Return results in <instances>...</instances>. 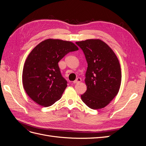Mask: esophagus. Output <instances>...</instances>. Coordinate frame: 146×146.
Listing matches in <instances>:
<instances>
[{
    "mask_svg": "<svg viewBox=\"0 0 146 146\" xmlns=\"http://www.w3.org/2000/svg\"><path fill=\"white\" fill-rule=\"evenodd\" d=\"M82 81V79H81V78H79V77H78L76 80L75 81H74V83H80V82Z\"/></svg>",
    "mask_w": 146,
    "mask_h": 146,
    "instance_id": "34e87169",
    "label": "esophagus"
}]
</instances>
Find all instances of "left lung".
<instances>
[{
    "mask_svg": "<svg viewBox=\"0 0 146 146\" xmlns=\"http://www.w3.org/2000/svg\"><path fill=\"white\" fill-rule=\"evenodd\" d=\"M88 63L85 74L86 92L81 95L88 107L98 110L106 107L119 92L121 83V66L116 55L100 39L76 42Z\"/></svg>",
    "mask_w": 146,
    "mask_h": 146,
    "instance_id": "8db88e82",
    "label": "left lung"
}]
</instances>
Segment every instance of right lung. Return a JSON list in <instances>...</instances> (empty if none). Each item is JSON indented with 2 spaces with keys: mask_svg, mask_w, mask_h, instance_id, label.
I'll use <instances>...</instances> for the list:
<instances>
[{
  "mask_svg": "<svg viewBox=\"0 0 146 146\" xmlns=\"http://www.w3.org/2000/svg\"><path fill=\"white\" fill-rule=\"evenodd\" d=\"M78 50L74 43L60 39L42 41L30 53L23 72L24 88L30 98L43 107L58 100L67 87L58 62L70 52Z\"/></svg>",
  "mask_w": 146,
  "mask_h": 146,
  "instance_id": "1",
  "label": "right lung"
}]
</instances>
